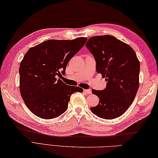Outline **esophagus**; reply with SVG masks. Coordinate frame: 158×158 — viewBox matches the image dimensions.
I'll use <instances>...</instances> for the list:
<instances>
[{"instance_id": "1", "label": "esophagus", "mask_w": 158, "mask_h": 158, "mask_svg": "<svg viewBox=\"0 0 158 158\" xmlns=\"http://www.w3.org/2000/svg\"><path fill=\"white\" fill-rule=\"evenodd\" d=\"M84 91L86 92L87 94H90L92 93V90L90 89H87V90H84Z\"/></svg>"}]
</instances>
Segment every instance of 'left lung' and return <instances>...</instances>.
<instances>
[{"instance_id":"left-lung-1","label":"left lung","mask_w":158,"mask_h":158,"mask_svg":"<svg viewBox=\"0 0 158 158\" xmlns=\"http://www.w3.org/2000/svg\"><path fill=\"white\" fill-rule=\"evenodd\" d=\"M86 47L94 57L97 72L106 77L107 82L104 90H92L99 98V103L90 110L104 119L121 116L133 102L139 88L140 64L135 52L112 35L90 37Z\"/></svg>"}]
</instances>
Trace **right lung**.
I'll return each mask as SVG.
<instances>
[{"label": "right lung", "instance_id": "right-lung-1", "mask_svg": "<svg viewBox=\"0 0 158 158\" xmlns=\"http://www.w3.org/2000/svg\"><path fill=\"white\" fill-rule=\"evenodd\" d=\"M86 40V37L49 40L25 53L19 70L20 91L26 106L35 115L45 119L59 117L67 110L71 95L83 92L82 88L68 86L56 78L65 74L68 61Z\"/></svg>", "mask_w": 158, "mask_h": 158}]
</instances>
